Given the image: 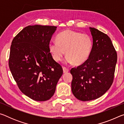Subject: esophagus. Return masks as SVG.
I'll list each match as a JSON object with an SVG mask.
<instances>
[{
    "label": "esophagus",
    "mask_w": 124,
    "mask_h": 124,
    "mask_svg": "<svg viewBox=\"0 0 124 124\" xmlns=\"http://www.w3.org/2000/svg\"><path fill=\"white\" fill-rule=\"evenodd\" d=\"M63 72L64 73H68L69 72V70L68 68H66V67H63Z\"/></svg>",
    "instance_id": "34e87169"
}]
</instances>
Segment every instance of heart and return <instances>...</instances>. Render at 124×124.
Instances as JSON below:
<instances>
[{"instance_id":"b5f03b06","label":"heart","mask_w":124,"mask_h":124,"mask_svg":"<svg viewBox=\"0 0 124 124\" xmlns=\"http://www.w3.org/2000/svg\"><path fill=\"white\" fill-rule=\"evenodd\" d=\"M56 41L49 44L52 58L56 62L60 61L66 51V62L77 66L82 64L89 58L93 46L90 35L69 29L59 33Z\"/></svg>"}]
</instances>
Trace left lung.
<instances>
[{"label": "left lung", "mask_w": 124, "mask_h": 124, "mask_svg": "<svg viewBox=\"0 0 124 124\" xmlns=\"http://www.w3.org/2000/svg\"><path fill=\"white\" fill-rule=\"evenodd\" d=\"M93 46L88 59L70 70L72 91L79 100L89 101L101 97L112 85L117 54L107 35L90 27Z\"/></svg>", "instance_id": "left-lung-1"}]
</instances>
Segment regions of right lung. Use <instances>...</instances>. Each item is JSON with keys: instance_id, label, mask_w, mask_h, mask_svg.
Masks as SVG:
<instances>
[{"instance_id": "obj_1", "label": "right lung", "mask_w": 124, "mask_h": 124, "mask_svg": "<svg viewBox=\"0 0 124 124\" xmlns=\"http://www.w3.org/2000/svg\"><path fill=\"white\" fill-rule=\"evenodd\" d=\"M55 26L34 25L25 27L12 40L9 65L23 93L36 101H45L54 95L63 74L54 61L49 44Z\"/></svg>"}]
</instances>
